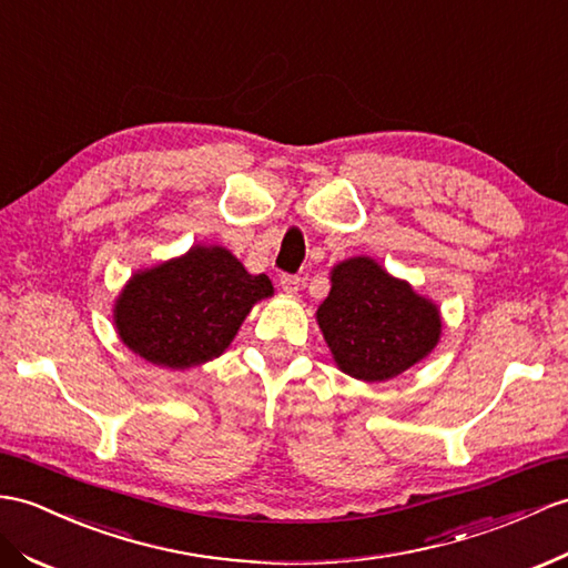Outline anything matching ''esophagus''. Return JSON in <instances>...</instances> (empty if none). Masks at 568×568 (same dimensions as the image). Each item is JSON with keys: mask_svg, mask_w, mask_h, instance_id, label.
I'll return each mask as SVG.
<instances>
[{"mask_svg": "<svg viewBox=\"0 0 568 568\" xmlns=\"http://www.w3.org/2000/svg\"><path fill=\"white\" fill-rule=\"evenodd\" d=\"M280 286H282L284 294L296 296L301 292V276H296V274H282Z\"/></svg>", "mask_w": 568, "mask_h": 568, "instance_id": "esophagus-1", "label": "esophagus"}]
</instances>
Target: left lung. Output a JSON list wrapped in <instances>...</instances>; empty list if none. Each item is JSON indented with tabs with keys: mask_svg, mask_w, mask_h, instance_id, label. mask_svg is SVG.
<instances>
[{
	"mask_svg": "<svg viewBox=\"0 0 568 568\" xmlns=\"http://www.w3.org/2000/svg\"><path fill=\"white\" fill-rule=\"evenodd\" d=\"M342 373L383 383L417 366L440 339V308L368 255L329 270V294L315 311Z\"/></svg>",
	"mask_w": 568,
	"mask_h": 568,
	"instance_id": "1",
	"label": "left lung"
}]
</instances>
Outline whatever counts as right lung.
I'll list each match as a JSON object with an SVG mask.
<instances>
[{"label":"right lung","instance_id":"right-lung-1","mask_svg":"<svg viewBox=\"0 0 568 568\" xmlns=\"http://www.w3.org/2000/svg\"><path fill=\"white\" fill-rule=\"evenodd\" d=\"M272 294L267 274H251L226 247L197 243L134 272L115 298L113 323L144 362L185 371L224 354L255 303Z\"/></svg>","mask_w":568,"mask_h":568}]
</instances>
